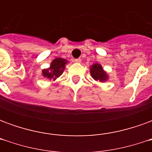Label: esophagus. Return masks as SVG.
<instances>
[{"instance_id": "esophagus-1", "label": "esophagus", "mask_w": 152, "mask_h": 152, "mask_svg": "<svg viewBox=\"0 0 152 152\" xmlns=\"http://www.w3.org/2000/svg\"><path fill=\"white\" fill-rule=\"evenodd\" d=\"M74 62L76 63H81V59L80 58H76V59H74Z\"/></svg>"}]
</instances>
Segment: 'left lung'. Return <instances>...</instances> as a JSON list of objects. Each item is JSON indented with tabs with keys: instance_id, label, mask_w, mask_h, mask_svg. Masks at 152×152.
I'll use <instances>...</instances> for the list:
<instances>
[{
	"instance_id": "1",
	"label": "left lung",
	"mask_w": 152,
	"mask_h": 152,
	"mask_svg": "<svg viewBox=\"0 0 152 152\" xmlns=\"http://www.w3.org/2000/svg\"><path fill=\"white\" fill-rule=\"evenodd\" d=\"M89 72L93 79L96 81L104 83L107 82L109 80V75L107 72L104 71L102 65L98 63H93L92 65L89 66Z\"/></svg>"
}]
</instances>
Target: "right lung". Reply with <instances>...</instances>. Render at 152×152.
<instances>
[{
    "label": "right lung",
    "mask_w": 152,
    "mask_h": 152,
    "mask_svg": "<svg viewBox=\"0 0 152 152\" xmlns=\"http://www.w3.org/2000/svg\"><path fill=\"white\" fill-rule=\"evenodd\" d=\"M68 61L62 58H56L50 63L48 68L42 70L41 75L44 78L49 80L50 81H55L64 72Z\"/></svg>",
    "instance_id": "add662e5"
}]
</instances>
